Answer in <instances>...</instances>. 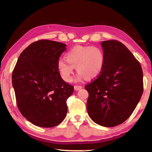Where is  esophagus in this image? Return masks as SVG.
<instances>
[{"mask_svg":"<svg viewBox=\"0 0 152 152\" xmlns=\"http://www.w3.org/2000/svg\"><path fill=\"white\" fill-rule=\"evenodd\" d=\"M82 88V86H74V89L76 90V91H78V90L81 89Z\"/></svg>","mask_w":152,"mask_h":152,"instance_id":"esophagus-1","label":"esophagus"}]
</instances>
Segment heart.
I'll list each match as a JSON object with an SVG mask.
<instances>
[{"mask_svg":"<svg viewBox=\"0 0 152 152\" xmlns=\"http://www.w3.org/2000/svg\"><path fill=\"white\" fill-rule=\"evenodd\" d=\"M104 63L105 53L102 48L77 46L68 51L66 59L62 58L58 61L57 67L62 78L70 82L74 68L79 73L78 78L92 80L101 73Z\"/></svg>","mask_w":152,"mask_h":152,"instance_id":"heart-1","label":"heart"}]
</instances>
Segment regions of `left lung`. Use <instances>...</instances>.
Instances as JSON below:
<instances>
[{"label": "left lung", "mask_w": 152, "mask_h": 152, "mask_svg": "<svg viewBox=\"0 0 152 152\" xmlns=\"http://www.w3.org/2000/svg\"><path fill=\"white\" fill-rule=\"evenodd\" d=\"M105 63L101 73L85 86L89 93L87 110L92 120L107 127L130 117L143 93L140 63L124 44L115 40L101 43Z\"/></svg>", "instance_id": "obj_1"}]
</instances>
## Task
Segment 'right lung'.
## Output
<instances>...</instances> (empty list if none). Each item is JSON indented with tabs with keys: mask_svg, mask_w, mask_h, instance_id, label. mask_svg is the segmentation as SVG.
I'll list each match as a JSON object with an SVG mask.
<instances>
[{
	"mask_svg": "<svg viewBox=\"0 0 152 152\" xmlns=\"http://www.w3.org/2000/svg\"><path fill=\"white\" fill-rule=\"evenodd\" d=\"M65 46L49 40L34 42L22 51L12 72L19 110L38 127H55L66 117L74 87L61 78L57 67Z\"/></svg>",
	"mask_w": 152,
	"mask_h": 152,
	"instance_id": "obj_1",
	"label": "right lung"
}]
</instances>
